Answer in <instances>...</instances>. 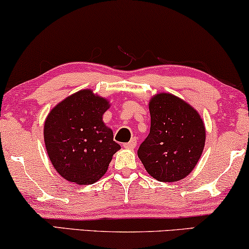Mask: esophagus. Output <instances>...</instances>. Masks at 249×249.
I'll list each match as a JSON object with an SVG mask.
<instances>
[{"mask_svg": "<svg viewBox=\"0 0 249 249\" xmlns=\"http://www.w3.org/2000/svg\"><path fill=\"white\" fill-rule=\"evenodd\" d=\"M136 145H137V138L134 137V138H131L130 142H124V148H130V149H132V148L136 147Z\"/></svg>", "mask_w": 249, "mask_h": 249, "instance_id": "1", "label": "esophagus"}]
</instances>
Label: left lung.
Returning a JSON list of instances; mask_svg holds the SVG:
<instances>
[{
  "mask_svg": "<svg viewBox=\"0 0 249 249\" xmlns=\"http://www.w3.org/2000/svg\"><path fill=\"white\" fill-rule=\"evenodd\" d=\"M151 130L138 148L146 171L159 181H179L195 168L205 145V127L196 110L175 95L149 102Z\"/></svg>",
  "mask_w": 249,
  "mask_h": 249,
  "instance_id": "8db88e82",
  "label": "left lung"
}]
</instances>
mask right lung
Here are the masks:
<instances>
[{
	"label": "right lung",
	"instance_id": "right-lung-1",
	"mask_svg": "<svg viewBox=\"0 0 249 249\" xmlns=\"http://www.w3.org/2000/svg\"><path fill=\"white\" fill-rule=\"evenodd\" d=\"M108 102L84 89L67 97L47 115L44 142L54 169L79 185L96 182L120 145L103 122Z\"/></svg>",
	"mask_w": 249,
	"mask_h": 249
}]
</instances>
